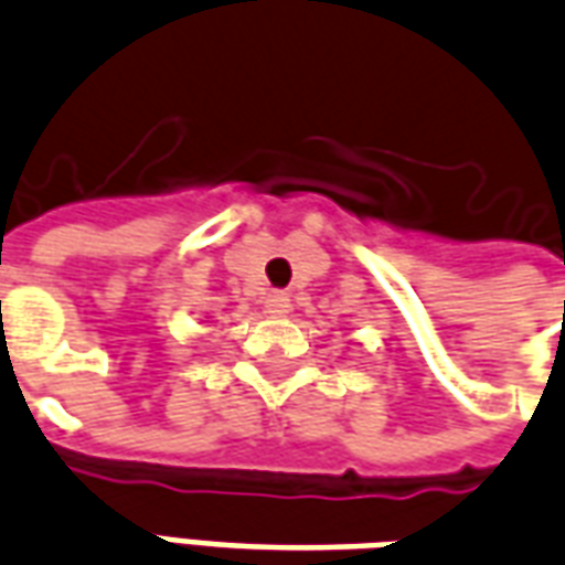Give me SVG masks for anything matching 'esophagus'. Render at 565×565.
I'll list each match as a JSON object with an SVG mask.
<instances>
[{
  "instance_id": "obj_1",
  "label": "esophagus",
  "mask_w": 565,
  "mask_h": 565,
  "mask_svg": "<svg viewBox=\"0 0 565 565\" xmlns=\"http://www.w3.org/2000/svg\"><path fill=\"white\" fill-rule=\"evenodd\" d=\"M266 311H269V315H275V318L287 315V311H290V296L281 294V290L269 294V296H266Z\"/></svg>"
}]
</instances>
